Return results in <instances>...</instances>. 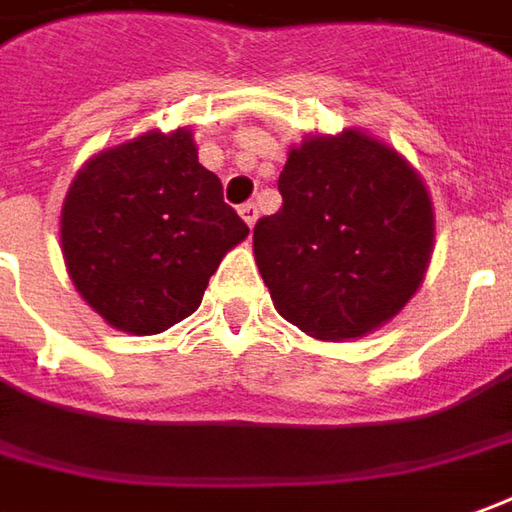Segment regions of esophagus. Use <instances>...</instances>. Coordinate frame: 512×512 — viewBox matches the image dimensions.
<instances>
[{
  "mask_svg": "<svg viewBox=\"0 0 512 512\" xmlns=\"http://www.w3.org/2000/svg\"><path fill=\"white\" fill-rule=\"evenodd\" d=\"M241 218H243V221H246V224H249V227H255L257 204H252V201H249V204H243V207H241Z\"/></svg>",
  "mask_w": 512,
  "mask_h": 512,
  "instance_id": "1",
  "label": "esophagus"
}]
</instances>
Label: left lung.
<instances>
[{
	"mask_svg": "<svg viewBox=\"0 0 512 512\" xmlns=\"http://www.w3.org/2000/svg\"><path fill=\"white\" fill-rule=\"evenodd\" d=\"M277 187L283 207L255 224V260L283 319L342 342L412 300L429 266L434 212L392 148L361 131L305 139Z\"/></svg>",
	"mask_w": 512,
	"mask_h": 512,
	"instance_id": "8db88e82",
	"label": "left lung"
}]
</instances>
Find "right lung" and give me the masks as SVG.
I'll return each mask as SVG.
<instances>
[{"label":"right lung","mask_w":512,"mask_h":512,"mask_svg":"<svg viewBox=\"0 0 512 512\" xmlns=\"http://www.w3.org/2000/svg\"><path fill=\"white\" fill-rule=\"evenodd\" d=\"M246 235L187 128L148 131L89 159L61 210L75 288L111 328L137 336L193 314L221 257Z\"/></svg>","instance_id":"obj_1"}]
</instances>
